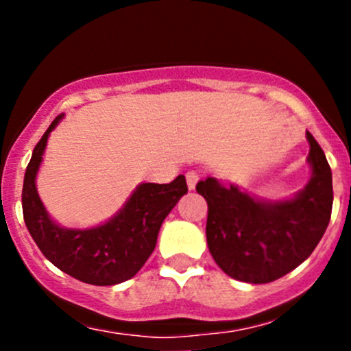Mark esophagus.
<instances>
[{
	"mask_svg": "<svg viewBox=\"0 0 351 351\" xmlns=\"http://www.w3.org/2000/svg\"><path fill=\"white\" fill-rule=\"evenodd\" d=\"M198 178H200V176H198V173H197V171H193V169H192V171L186 173V185H189V189H190V190L195 189V185H197Z\"/></svg>",
	"mask_w": 351,
	"mask_h": 351,
	"instance_id": "obj_1",
	"label": "esophagus"
}]
</instances>
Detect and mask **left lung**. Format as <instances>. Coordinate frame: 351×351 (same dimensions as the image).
<instances>
[{"instance_id": "obj_1", "label": "left lung", "mask_w": 351, "mask_h": 351, "mask_svg": "<svg viewBox=\"0 0 351 351\" xmlns=\"http://www.w3.org/2000/svg\"><path fill=\"white\" fill-rule=\"evenodd\" d=\"M306 137L313 173L292 198L263 200L212 176L197 183L208 205V251L229 277L247 284L277 280L306 261L323 238L331 219V168L313 134Z\"/></svg>"}]
</instances>
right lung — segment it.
<instances>
[{"label":"right lung","instance_id":"right-lung-1","mask_svg":"<svg viewBox=\"0 0 351 351\" xmlns=\"http://www.w3.org/2000/svg\"><path fill=\"white\" fill-rule=\"evenodd\" d=\"M49 125L34 147L23 178L22 207L28 232L54 267L91 285H115L132 278L154 251L166 215L189 192L185 176L171 183H141L123 207L104 224L90 229H66L56 224L37 193L38 168L47 139L62 120Z\"/></svg>","mask_w":351,"mask_h":351}]
</instances>
